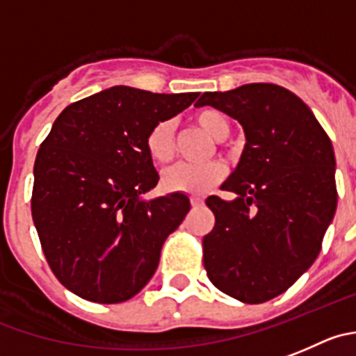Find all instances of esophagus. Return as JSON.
I'll use <instances>...</instances> for the list:
<instances>
[{
	"instance_id": "obj_1",
	"label": "esophagus",
	"mask_w": 356,
	"mask_h": 356,
	"mask_svg": "<svg viewBox=\"0 0 356 356\" xmlns=\"http://www.w3.org/2000/svg\"><path fill=\"white\" fill-rule=\"evenodd\" d=\"M189 202H191V207H193V209L202 207V205H204V200H202V198H198V197H191V198H189Z\"/></svg>"
}]
</instances>
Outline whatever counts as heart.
Returning a JSON list of instances; mask_svg holds the SVG:
<instances>
[{
    "instance_id": "1",
    "label": "heart",
    "mask_w": 356,
    "mask_h": 356,
    "mask_svg": "<svg viewBox=\"0 0 356 356\" xmlns=\"http://www.w3.org/2000/svg\"><path fill=\"white\" fill-rule=\"evenodd\" d=\"M193 122L207 131L216 140H223L230 133L227 118L216 111H200L193 115ZM145 152L154 165H167L175 156L174 126L170 121H161L152 126L145 135ZM225 167L218 161L204 165L179 163L168 168L161 177V186L168 193L202 195L223 181Z\"/></svg>"
}]
</instances>
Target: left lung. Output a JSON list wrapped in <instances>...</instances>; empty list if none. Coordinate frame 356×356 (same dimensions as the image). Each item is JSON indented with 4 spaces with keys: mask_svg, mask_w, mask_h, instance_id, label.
I'll return each mask as SVG.
<instances>
[{
    "mask_svg": "<svg viewBox=\"0 0 356 356\" xmlns=\"http://www.w3.org/2000/svg\"><path fill=\"white\" fill-rule=\"evenodd\" d=\"M237 119L245 147L221 189L232 202L209 197L216 223L204 237V267L223 293L261 304L284 293L307 270L337 207L332 142L311 108L275 84H245L204 92Z\"/></svg>",
    "mask_w": 356,
    "mask_h": 356,
    "instance_id": "1",
    "label": "left lung"
}]
</instances>
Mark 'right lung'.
I'll use <instances>...</instances> for the list:
<instances>
[{"mask_svg":"<svg viewBox=\"0 0 356 356\" xmlns=\"http://www.w3.org/2000/svg\"><path fill=\"white\" fill-rule=\"evenodd\" d=\"M197 98L115 86L58 115L35 159L31 216L52 274L72 293L119 304L149 283L191 205L182 193L140 198L159 179L145 135Z\"/></svg>","mask_w":356,"mask_h":356,"instance_id":"obj_1","label":"right lung"}]
</instances>
